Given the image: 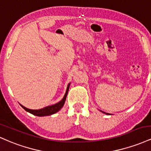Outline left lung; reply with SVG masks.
<instances>
[{
  "label": "left lung",
  "instance_id": "1",
  "mask_svg": "<svg viewBox=\"0 0 151 151\" xmlns=\"http://www.w3.org/2000/svg\"><path fill=\"white\" fill-rule=\"evenodd\" d=\"M101 111L102 112V113H104V114H108L107 113H106V112H104V111Z\"/></svg>",
  "mask_w": 151,
  "mask_h": 151
}]
</instances>
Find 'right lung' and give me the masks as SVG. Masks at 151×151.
I'll return each instance as SVG.
<instances>
[{
	"label": "right lung",
	"instance_id": "add662e5",
	"mask_svg": "<svg viewBox=\"0 0 151 151\" xmlns=\"http://www.w3.org/2000/svg\"><path fill=\"white\" fill-rule=\"evenodd\" d=\"M70 83L67 85V90H66V93L65 96H64L63 99H62L60 102L55 104L48 106H46L45 107V108L41 109H38V110H32V109H29L26 108V107L23 106L21 104H20V106L25 109L26 111L33 114L35 116H50V115H52V114L57 113V112L59 111L62 108V106H63L64 104H65L66 98H67V93H68L69 88H70Z\"/></svg>",
	"mask_w": 151,
	"mask_h": 151
}]
</instances>
